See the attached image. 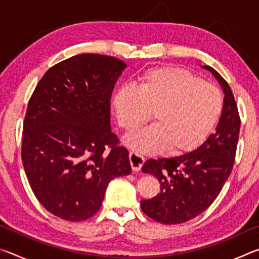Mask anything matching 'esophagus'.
I'll use <instances>...</instances> for the list:
<instances>
[{"label": "esophagus", "mask_w": 259, "mask_h": 259, "mask_svg": "<svg viewBox=\"0 0 259 259\" xmlns=\"http://www.w3.org/2000/svg\"><path fill=\"white\" fill-rule=\"evenodd\" d=\"M129 160H130V164H131V169H133V171H139V170L142 169L144 162H145V159H144L142 155H139L138 153H135V152H130Z\"/></svg>", "instance_id": "esophagus-1"}]
</instances>
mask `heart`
Returning <instances> with one entry per match:
<instances>
[{
    "label": "heart",
    "instance_id": "obj_1",
    "mask_svg": "<svg viewBox=\"0 0 259 259\" xmlns=\"http://www.w3.org/2000/svg\"><path fill=\"white\" fill-rule=\"evenodd\" d=\"M119 125L133 133L150 120L154 124L125 139L140 153L181 155L200 146L217 124L221 91L179 67H154L140 74L137 85L119 87L112 97Z\"/></svg>",
    "mask_w": 259,
    "mask_h": 259
}]
</instances>
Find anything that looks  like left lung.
<instances>
[{"mask_svg":"<svg viewBox=\"0 0 259 259\" xmlns=\"http://www.w3.org/2000/svg\"><path fill=\"white\" fill-rule=\"evenodd\" d=\"M224 90V104L216 133L195 151L170 159L148 160L142 171L155 176L160 193L142 200L148 217L162 224H182L209 208L233 169L240 133V115L233 93L223 76L204 66Z\"/></svg>","mask_w":259,"mask_h":259,"instance_id":"obj_1","label":"left lung"}]
</instances>
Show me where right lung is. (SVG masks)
<instances>
[{"label":"right lung","instance_id":"obj_1","mask_svg":"<svg viewBox=\"0 0 259 259\" xmlns=\"http://www.w3.org/2000/svg\"><path fill=\"white\" fill-rule=\"evenodd\" d=\"M126 65L82 54L48 69L30 96L21 160L35 196L68 222L93 217L112 179L131 172L129 153L111 131V97Z\"/></svg>","mask_w":259,"mask_h":259}]
</instances>
